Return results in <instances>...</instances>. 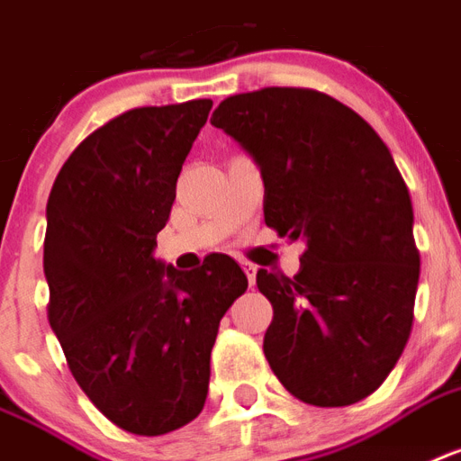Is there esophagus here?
<instances>
[{
	"label": "esophagus",
	"instance_id": "esophagus-1",
	"mask_svg": "<svg viewBox=\"0 0 461 461\" xmlns=\"http://www.w3.org/2000/svg\"><path fill=\"white\" fill-rule=\"evenodd\" d=\"M241 267H243V272H246V276H249V284H250V286H256V275H258V267H256V265H253V263H246V260H243Z\"/></svg>",
	"mask_w": 461,
	"mask_h": 461
}]
</instances>
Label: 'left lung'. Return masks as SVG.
<instances>
[{
    "mask_svg": "<svg viewBox=\"0 0 461 461\" xmlns=\"http://www.w3.org/2000/svg\"><path fill=\"white\" fill-rule=\"evenodd\" d=\"M211 122L260 166L265 224L305 241L295 276L258 272L272 372L308 405L360 402L405 350L419 284L412 198L388 146L315 89L234 95Z\"/></svg>",
    "mask_w": 461,
    "mask_h": 461,
    "instance_id": "obj_1",
    "label": "left lung"
}]
</instances>
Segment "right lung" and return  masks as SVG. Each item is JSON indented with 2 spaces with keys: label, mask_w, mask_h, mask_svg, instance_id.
I'll return each instance as SVG.
<instances>
[{
  "label": "right lung",
  "mask_w": 461,
  "mask_h": 461,
  "mask_svg": "<svg viewBox=\"0 0 461 461\" xmlns=\"http://www.w3.org/2000/svg\"><path fill=\"white\" fill-rule=\"evenodd\" d=\"M212 101L132 108L63 163L47 201L49 324L115 426L163 436L203 410L222 315L249 289L230 256L192 272L153 258Z\"/></svg>",
  "instance_id": "obj_1"
}]
</instances>
